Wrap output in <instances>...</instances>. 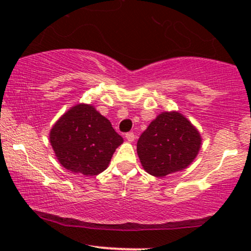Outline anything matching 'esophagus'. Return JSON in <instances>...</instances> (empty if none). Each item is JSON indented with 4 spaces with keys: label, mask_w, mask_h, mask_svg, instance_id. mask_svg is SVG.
<instances>
[{
    "label": "esophagus",
    "mask_w": 251,
    "mask_h": 251,
    "mask_svg": "<svg viewBox=\"0 0 251 251\" xmlns=\"http://www.w3.org/2000/svg\"><path fill=\"white\" fill-rule=\"evenodd\" d=\"M125 138H126V140H127V142H129V143L134 142V139H135L133 132H128V133H126L125 134Z\"/></svg>",
    "instance_id": "1"
}]
</instances>
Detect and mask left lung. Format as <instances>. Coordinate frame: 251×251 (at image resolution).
<instances>
[{
  "instance_id": "left-lung-1",
  "label": "left lung",
  "mask_w": 251,
  "mask_h": 251,
  "mask_svg": "<svg viewBox=\"0 0 251 251\" xmlns=\"http://www.w3.org/2000/svg\"><path fill=\"white\" fill-rule=\"evenodd\" d=\"M201 148L197 127L178 111H165L152 120L137 143L143 169L154 177L183 171Z\"/></svg>"
}]
</instances>
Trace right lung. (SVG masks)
Masks as SVG:
<instances>
[{"label":"right lung","instance_id":"add662e5","mask_svg":"<svg viewBox=\"0 0 251 251\" xmlns=\"http://www.w3.org/2000/svg\"><path fill=\"white\" fill-rule=\"evenodd\" d=\"M56 159L68 171L97 176L108 168L123 137L91 103H76L66 111L50 132Z\"/></svg>","mask_w":251,"mask_h":251}]
</instances>
